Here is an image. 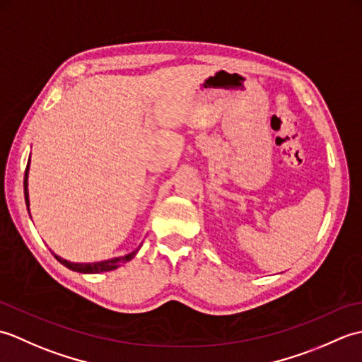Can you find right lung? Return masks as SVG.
<instances>
[{
	"instance_id": "obj_1",
	"label": "right lung",
	"mask_w": 362,
	"mask_h": 362,
	"mask_svg": "<svg viewBox=\"0 0 362 362\" xmlns=\"http://www.w3.org/2000/svg\"><path fill=\"white\" fill-rule=\"evenodd\" d=\"M29 165H30V157L28 160V166H26V173H25V201H26V206H28V213L30 214V210H29V189H28V177H29ZM141 244L138 245V247L135 250H132L130 253H127V255H122V257H115V258H109V259H103V261H96V263H71V261L68 259H64L62 257L56 255L51 250V253L54 257H56V259L59 261L60 264H64L65 267L70 269V271H74V272H79V274H101V272H110V271H115V269H118L121 264H124L126 261H130L132 258H135V255L138 253V250H140Z\"/></svg>"
}]
</instances>
